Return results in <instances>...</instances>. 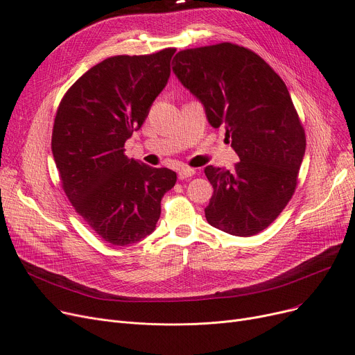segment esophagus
Returning <instances> with one entry per match:
<instances>
[{"label":"esophagus","instance_id":"esophagus-1","mask_svg":"<svg viewBox=\"0 0 355 355\" xmlns=\"http://www.w3.org/2000/svg\"><path fill=\"white\" fill-rule=\"evenodd\" d=\"M194 173H196V171L193 170V168L182 165V166H180V170H178V178H180V180H187V178L193 177Z\"/></svg>","mask_w":355,"mask_h":355}]
</instances>
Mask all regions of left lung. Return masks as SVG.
I'll list each match as a JSON object with an SVG mask.
<instances>
[{
    "label": "left lung",
    "mask_w": 355,
    "mask_h": 355,
    "mask_svg": "<svg viewBox=\"0 0 355 355\" xmlns=\"http://www.w3.org/2000/svg\"><path fill=\"white\" fill-rule=\"evenodd\" d=\"M173 63L210 125L225 126L240 159L232 171L204 168L214 189L206 218L233 236L257 234L292 198L305 154V130L288 87L259 54L233 43L181 50Z\"/></svg>",
    "instance_id": "8db88e82"
}]
</instances>
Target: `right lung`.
<instances>
[{
	"label": "right lung",
	"mask_w": 355,
	"mask_h": 355,
	"mask_svg": "<svg viewBox=\"0 0 355 355\" xmlns=\"http://www.w3.org/2000/svg\"><path fill=\"white\" fill-rule=\"evenodd\" d=\"M175 49L114 55L71 85L54 118L51 151L76 213L114 246L155 230L161 198L177 181L168 168L125 155V142L148 116L170 78Z\"/></svg>",
	"instance_id": "add662e5"
}]
</instances>
